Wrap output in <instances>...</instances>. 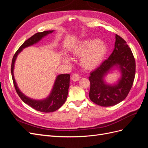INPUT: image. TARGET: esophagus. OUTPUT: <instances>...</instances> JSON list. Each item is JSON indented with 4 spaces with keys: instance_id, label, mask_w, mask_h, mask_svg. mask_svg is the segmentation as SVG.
Instances as JSON below:
<instances>
[{
    "instance_id": "obj_1",
    "label": "esophagus",
    "mask_w": 148,
    "mask_h": 148,
    "mask_svg": "<svg viewBox=\"0 0 148 148\" xmlns=\"http://www.w3.org/2000/svg\"><path fill=\"white\" fill-rule=\"evenodd\" d=\"M80 79V76L78 74H74L72 77H71V80L73 81H77Z\"/></svg>"
}]
</instances>
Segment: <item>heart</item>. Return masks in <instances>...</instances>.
I'll use <instances>...</instances> for the list:
<instances>
[{
  "instance_id": "b5f03b06",
  "label": "heart",
  "mask_w": 148,
  "mask_h": 148,
  "mask_svg": "<svg viewBox=\"0 0 148 148\" xmlns=\"http://www.w3.org/2000/svg\"><path fill=\"white\" fill-rule=\"evenodd\" d=\"M73 55L82 56L80 63L88 70L96 68L101 63L107 53V48L103 42L94 39H87L75 45L71 50ZM64 60L68 61V59Z\"/></svg>"
}]
</instances>
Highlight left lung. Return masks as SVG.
Masks as SVG:
<instances>
[{"instance_id":"1","label":"left lung","mask_w":148,"mask_h":148,"mask_svg":"<svg viewBox=\"0 0 148 148\" xmlns=\"http://www.w3.org/2000/svg\"><path fill=\"white\" fill-rule=\"evenodd\" d=\"M115 48L109 58L98 68L90 73L89 97L94 103L101 106H111L122 101L132 87L135 75V60L126 41L116 34ZM114 66L118 67L121 78L117 84L108 85L103 77Z\"/></svg>"}]
</instances>
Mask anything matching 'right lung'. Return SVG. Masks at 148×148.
Masks as SVG:
<instances>
[{
	"mask_svg": "<svg viewBox=\"0 0 148 148\" xmlns=\"http://www.w3.org/2000/svg\"><path fill=\"white\" fill-rule=\"evenodd\" d=\"M53 31H45L42 32H37L29 38L27 40H26L16 51L15 55H14L11 66V73L14 87L15 88L18 96L20 97L24 103L28 104V105L34 108L36 110L42 112H54L58 110L65 103L68 94L70 75L69 74L58 75L56 77L53 89H52L49 96L44 99L35 100L27 97L20 92V89L17 87L15 78H14L13 69L16 57L23 49L36 44V43L40 41L43 37L50 34V33L53 32Z\"/></svg>",
	"mask_w": 148,
	"mask_h": 148,
	"instance_id": "add662e5",
	"label": "right lung"
}]
</instances>
